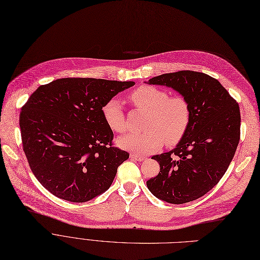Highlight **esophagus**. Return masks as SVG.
I'll return each instance as SVG.
<instances>
[{
    "instance_id": "obj_1",
    "label": "esophagus",
    "mask_w": 260,
    "mask_h": 260,
    "mask_svg": "<svg viewBox=\"0 0 260 260\" xmlns=\"http://www.w3.org/2000/svg\"><path fill=\"white\" fill-rule=\"evenodd\" d=\"M130 157H131L132 159H137V160H139V162H142V160L146 159V157H145V156H143V155H139V154H137V153H130Z\"/></svg>"
}]
</instances>
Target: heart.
Wrapping results in <instances>:
<instances>
[{
  "label": "heart",
  "instance_id": "b5f03b06",
  "mask_svg": "<svg viewBox=\"0 0 260 260\" xmlns=\"http://www.w3.org/2000/svg\"><path fill=\"white\" fill-rule=\"evenodd\" d=\"M131 103L148 112L145 128L141 133H128L118 139V145L139 154H149L163 145H175L187 132L191 110L188 101L182 95L169 96V93L153 85L139 86L129 94ZM107 126L116 133L127 129L121 103L111 98L102 108Z\"/></svg>",
  "mask_w": 260,
  "mask_h": 260
}]
</instances>
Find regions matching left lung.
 <instances>
[{"label": "left lung", "instance_id": "obj_1", "mask_svg": "<svg viewBox=\"0 0 260 260\" xmlns=\"http://www.w3.org/2000/svg\"><path fill=\"white\" fill-rule=\"evenodd\" d=\"M150 84L171 86L189 103L187 132L174 150L153 155L159 172L147 181L158 199L183 204L203 197L228 170L240 141V110L217 79L194 71L168 73Z\"/></svg>", "mask_w": 260, "mask_h": 260}]
</instances>
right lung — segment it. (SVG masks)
<instances>
[{
	"instance_id": "obj_1",
	"label": "right lung",
	"mask_w": 260,
	"mask_h": 260,
	"mask_svg": "<svg viewBox=\"0 0 260 260\" xmlns=\"http://www.w3.org/2000/svg\"><path fill=\"white\" fill-rule=\"evenodd\" d=\"M133 81L60 78L40 85L22 107L23 150L44 188L71 202H86L112 184L129 153L113 145L102 108Z\"/></svg>"
}]
</instances>
